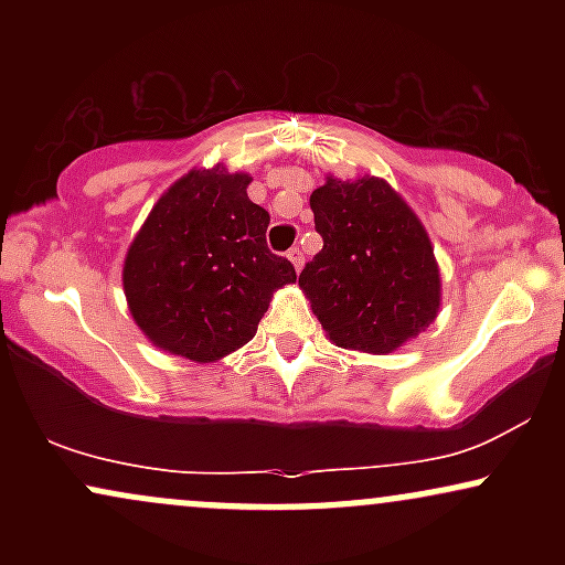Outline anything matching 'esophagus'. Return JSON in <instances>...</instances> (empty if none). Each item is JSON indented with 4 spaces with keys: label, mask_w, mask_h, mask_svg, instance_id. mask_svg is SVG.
Segmentation results:
<instances>
[{
    "label": "esophagus",
    "mask_w": 565,
    "mask_h": 565,
    "mask_svg": "<svg viewBox=\"0 0 565 565\" xmlns=\"http://www.w3.org/2000/svg\"><path fill=\"white\" fill-rule=\"evenodd\" d=\"M289 263L291 265H295V270H297V274H300V270H302V252L300 249H297V246H295V249H289Z\"/></svg>",
    "instance_id": "34e87169"
}]
</instances>
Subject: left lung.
<instances>
[{"label": "left lung", "instance_id": "1", "mask_svg": "<svg viewBox=\"0 0 565 565\" xmlns=\"http://www.w3.org/2000/svg\"><path fill=\"white\" fill-rule=\"evenodd\" d=\"M323 249L300 287L334 345L385 355L430 327L440 274L430 236L382 178H327L310 193Z\"/></svg>", "mask_w": 565, "mask_h": 565}]
</instances>
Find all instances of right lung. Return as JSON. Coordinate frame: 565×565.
I'll return each mask as SVG.
<instances>
[{
    "label": "right lung",
    "instance_id": "1",
    "mask_svg": "<svg viewBox=\"0 0 565 565\" xmlns=\"http://www.w3.org/2000/svg\"><path fill=\"white\" fill-rule=\"evenodd\" d=\"M249 174L191 170L153 204L129 244V313L153 345L210 364L257 332L278 287L297 278L265 244L270 215L249 201Z\"/></svg>",
    "mask_w": 565,
    "mask_h": 565
}]
</instances>
